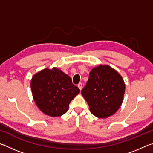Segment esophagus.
<instances>
[{
    "instance_id": "esophagus-1",
    "label": "esophagus",
    "mask_w": 153,
    "mask_h": 153,
    "mask_svg": "<svg viewBox=\"0 0 153 153\" xmlns=\"http://www.w3.org/2000/svg\"><path fill=\"white\" fill-rule=\"evenodd\" d=\"M77 87L79 88V90H81L82 89V84L81 82L79 83L78 85H77Z\"/></svg>"
}]
</instances>
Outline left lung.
I'll list each match as a JSON object with an SVG mask.
<instances>
[{
  "label": "left lung",
  "mask_w": 153,
  "mask_h": 153,
  "mask_svg": "<svg viewBox=\"0 0 153 153\" xmlns=\"http://www.w3.org/2000/svg\"><path fill=\"white\" fill-rule=\"evenodd\" d=\"M126 85L117 71L108 65H99L90 72L81 93L93 115L99 118L113 115L121 107Z\"/></svg>",
  "instance_id": "8db88e82"
}]
</instances>
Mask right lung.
<instances>
[{
  "mask_svg": "<svg viewBox=\"0 0 153 153\" xmlns=\"http://www.w3.org/2000/svg\"><path fill=\"white\" fill-rule=\"evenodd\" d=\"M31 89L37 107L51 117L65 113L69 103L80 92L71 77L56 68H46L33 75Z\"/></svg>",
  "mask_w": 153,
  "mask_h": 153,
  "instance_id": "right-lung-1",
  "label": "right lung"
}]
</instances>
